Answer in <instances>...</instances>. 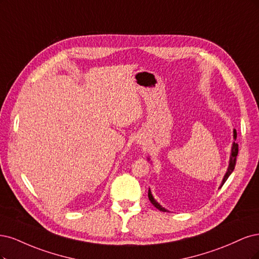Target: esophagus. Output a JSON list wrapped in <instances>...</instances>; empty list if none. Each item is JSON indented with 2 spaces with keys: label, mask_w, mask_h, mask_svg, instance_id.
Returning a JSON list of instances; mask_svg holds the SVG:
<instances>
[{
  "label": "esophagus",
  "mask_w": 259,
  "mask_h": 259,
  "mask_svg": "<svg viewBox=\"0 0 259 259\" xmlns=\"http://www.w3.org/2000/svg\"><path fill=\"white\" fill-rule=\"evenodd\" d=\"M141 142H142V141H141Z\"/></svg>",
  "instance_id": "34e87169"
}]
</instances>
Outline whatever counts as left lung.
Wrapping results in <instances>:
<instances>
[{
	"mask_svg": "<svg viewBox=\"0 0 259 259\" xmlns=\"http://www.w3.org/2000/svg\"><path fill=\"white\" fill-rule=\"evenodd\" d=\"M233 139H235V140L237 139V131H236V130H233ZM238 146H239L238 143H236V142H233L232 146H231V153H230V158H229L228 169H227L226 173H225V175H224V179H223V181H222V183H221L220 188H222V186L225 184V182H226L227 179L229 178V175L232 173L233 170H235L236 161H237V156H238V152H239ZM147 159H148V161H149V158H147ZM148 199L151 200L152 204H153L155 207H157L159 211H162V212H166V211H168V210H166V208H164L163 206H161L159 203H158V202L156 201L155 198H154L153 195H152L151 189H148Z\"/></svg>",
	"mask_w": 259,
	"mask_h": 259,
	"instance_id": "8db88e82",
	"label": "left lung"
}]
</instances>
